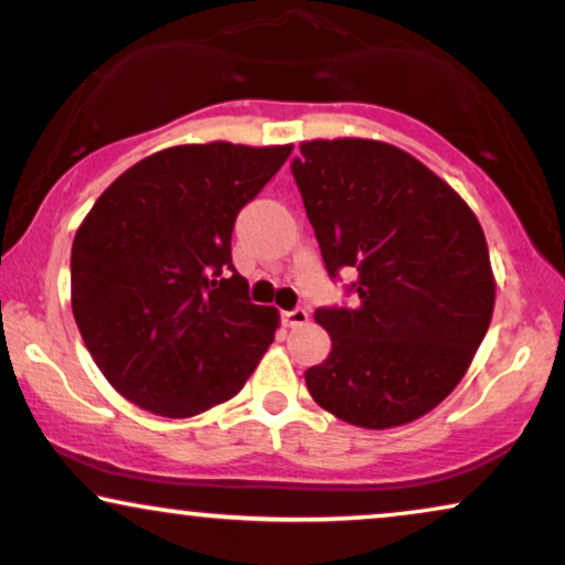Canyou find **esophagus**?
<instances>
[{
    "mask_svg": "<svg viewBox=\"0 0 565 565\" xmlns=\"http://www.w3.org/2000/svg\"><path fill=\"white\" fill-rule=\"evenodd\" d=\"M307 312L302 310V307H297V310H284L281 312V323L287 326V328H299V326H305L307 323Z\"/></svg>",
    "mask_w": 565,
    "mask_h": 565,
    "instance_id": "1",
    "label": "esophagus"
}]
</instances>
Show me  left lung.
I'll return each instance as SVG.
<instances>
[{"label":"left lung","instance_id":"8db88e82","mask_svg":"<svg viewBox=\"0 0 565 565\" xmlns=\"http://www.w3.org/2000/svg\"><path fill=\"white\" fill-rule=\"evenodd\" d=\"M291 174L328 276L356 268L354 307H318L331 354L310 396L385 430L435 409L488 333L495 278L480 221L438 174L381 140H307Z\"/></svg>","mask_w":565,"mask_h":565}]
</instances>
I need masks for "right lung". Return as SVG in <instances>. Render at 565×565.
<instances>
[{
  "mask_svg": "<svg viewBox=\"0 0 565 565\" xmlns=\"http://www.w3.org/2000/svg\"><path fill=\"white\" fill-rule=\"evenodd\" d=\"M291 146H174L119 174L73 242V316L106 381L159 417L237 396L278 328L232 263L237 213Z\"/></svg>",
  "mask_w": 565,
  "mask_h": 565,
  "instance_id": "obj_1",
  "label": "right lung"
}]
</instances>
